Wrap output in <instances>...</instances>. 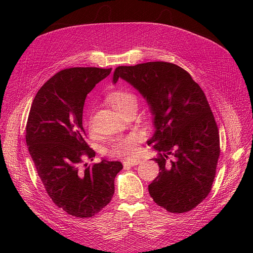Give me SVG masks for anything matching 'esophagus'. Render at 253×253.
Instances as JSON below:
<instances>
[{"label":"esophagus","instance_id":"34e87169","mask_svg":"<svg viewBox=\"0 0 253 253\" xmlns=\"http://www.w3.org/2000/svg\"><path fill=\"white\" fill-rule=\"evenodd\" d=\"M140 163L139 159H127V160H124V167L127 168V167H134L136 165H138Z\"/></svg>","mask_w":253,"mask_h":253}]
</instances>
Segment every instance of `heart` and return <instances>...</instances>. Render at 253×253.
I'll return each instance as SVG.
<instances>
[{
    "mask_svg": "<svg viewBox=\"0 0 253 253\" xmlns=\"http://www.w3.org/2000/svg\"><path fill=\"white\" fill-rule=\"evenodd\" d=\"M108 101L117 112L125 110L129 104L136 103V97L126 90H115L108 96ZM141 140V136L131 133L119 136L112 140L108 153L116 157H132L137 153V144Z\"/></svg>",
    "mask_w": 253,
    "mask_h": 253,
    "instance_id": "1",
    "label": "heart"
}]
</instances>
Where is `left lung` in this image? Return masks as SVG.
<instances>
[{
	"mask_svg": "<svg viewBox=\"0 0 253 253\" xmlns=\"http://www.w3.org/2000/svg\"><path fill=\"white\" fill-rule=\"evenodd\" d=\"M124 79L143 96L154 116L148 144L159 166L149 193L158 206L183 213L210 193L219 157L215 119L201 86L178 65L148 62L118 66L113 82Z\"/></svg>",
	"mask_w": 253,
	"mask_h": 253,
	"instance_id": "obj_1",
	"label": "left lung"
}]
</instances>
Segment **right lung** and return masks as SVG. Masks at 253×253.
<instances>
[{
	"mask_svg": "<svg viewBox=\"0 0 253 253\" xmlns=\"http://www.w3.org/2000/svg\"><path fill=\"white\" fill-rule=\"evenodd\" d=\"M112 68L73 67L57 73L38 91L26 125L29 154L47 194L70 215L94 216L108 205L115 192L120 162L102 159L82 164V157H95L85 141L82 126L85 98Z\"/></svg>",
	"mask_w": 253,
	"mask_h": 253,
	"instance_id": "obj_1",
	"label": "right lung"
}]
</instances>
